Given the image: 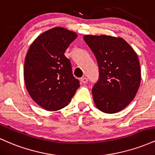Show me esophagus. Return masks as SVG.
<instances>
[{"label": "esophagus", "instance_id": "esophagus-1", "mask_svg": "<svg viewBox=\"0 0 155 155\" xmlns=\"http://www.w3.org/2000/svg\"><path fill=\"white\" fill-rule=\"evenodd\" d=\"M81 81L83 84H86L88 81V79H87V78H86V77H83V78H81Z\"/></svg>", "mask_w": 155, "mask_h": 155}]
</instances>
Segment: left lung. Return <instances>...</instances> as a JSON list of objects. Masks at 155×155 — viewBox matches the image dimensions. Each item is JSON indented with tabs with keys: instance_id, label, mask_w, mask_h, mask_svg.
<instances>
[{
	"instance_id": "left-lung-1",
	"label": "left lung",
	"mask_w": 155,
	"mask_h": 155,
	"mask_svg": "<svg viewBox=\"0 0 155 155\" xmlns=\"http://www.w3.org/2000/svg\"><path fill=\"white\" fill-rule=\"evenodd\" d=\"M84 40L97 60L99 79L92 89L98 109L114 114L134 99L140 82L136 53L124 39L108 35H84Z\"/></svg>"
}]
</instances>
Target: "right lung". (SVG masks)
Wrapping results in <instances>:
<instances>
[{
  "label": "right lung",
  "instance_id": "obj_1",
  "mask_svg": "<svg viewBox=\"0 0 155 155\" xmlns=\"http://www.w3.org/2000/svg\"><path fill=\"white\" fill-rule=\"evenodd\" d=\"M77 35L63 28L44 32L26 54L24 79L33 100L47 111H56L70 103L79 81L73 75L71 61L64 55Z\"/></svg>",
  "mask_w": 155,
  "mask_h": 155
}]
</instances>
